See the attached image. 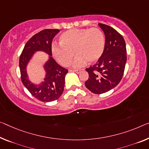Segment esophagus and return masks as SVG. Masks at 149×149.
I'll return each instance as SVG.
<instances>
[{
    "label": "esophagus",
    "mask_w": 149,
    "mask_h": 149,
    "mask_svg": "<svg viewBox=\"0 0 149 149\" xmlns=\"http://www.w3.org/2000/svg\"><path fill=\"white\" fill-rule=\"evenodd\" d=\"M81 69H79V70H70V72H77V73H79L81 72Z\"/></svg>",
    "instance_id": "esophagus-1"
}]
</instances>
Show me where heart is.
<instances>
[{
	"mask_svg": "<svg viewBox=\"0 0 149 149\" xmlns=\"http://www.w3.org/2000/svg\"><path fill=\"white\" fill-rule=\"evenodd\" d=\"M59 44L52 45V53L64 67L70 65L74 52L78 54L73 63L80 67L88 63H95L100 58L105 47V38L98 28L74 29L61 34Z\"/></svg>",
	"mask_w": 149,
	"mask_h": 149,
	"instance_id": "obj_1",
	"label": "heart"
}]
</instances>
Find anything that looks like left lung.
Masks as SVG:
<instances>
[{
	"label": "left lung",
	"instance_id": "1",
	"mask_svg": "<svg viewBox=\"0 0 149 149\" xmlns=\"http://www.w3.org/2000/svg\"><path fill=\"white\" fill-rule=\"evenodd\" d=\"M105 35L103 53L97 63L86 68L88 79L85 86L95 94L108 92L118 85L124 74L127 49L123 36L113 27L98 23Z\"/></svg>",
	"mask_w": 149,
	"mask_h": 149
}]
</instances>
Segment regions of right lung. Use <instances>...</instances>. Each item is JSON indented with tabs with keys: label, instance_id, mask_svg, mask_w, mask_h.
<instances>
[{
	"label": "right lung",
	"instance_id": "right-lung-1",
	"mask_svg": "<svg viewBox=\"0 0 149 149\" xmlns=\"http://www.w3.org/2000/svg\"><path fill=\"white\" fill-rule=\"evenodd\" d=\"M59 29H45L35 34L27 41L19 58L20 77L22 84L36 99L47 102L56 100L61 97L64 91L65 75L68 70L62 67L51 57L52 41ZM42 50L50 55L45 64L47 75L44 82L39 86L31 84L28 79L26 67L33 52Z\"/></svg>",
	"mask_w": 149,
	"mask_h": 149
}]
</instances>
